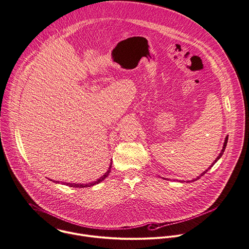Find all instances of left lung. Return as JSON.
I'll return each instance as SVG.
<instances>
[{"mask_svg":"<svg viewBox=\"0 0 249 249\" xmlns=\"http://www.w3.org/2000/svg\"><path fill=\"white\" fill-rule=\"evenodd\" d=\"M227 142H228V136H227V137H226V139H225V142H224V145H223V148H222L221 152L219 153V155L217 156V158L214 160V162H213V164H212V165L209 167V169H208L207 171H205V172H204V173H203L201 176H199L197 178H195V179H192V181H195V180L199 179V178H202V177H203V176H204V175H205V174H206V173H207L209 170H211V169L213 168V165H214V164H215V163H216V162H217V161H218V160L221 158V156L223 155V153H224V151H225V148H226V145H227ZM188 182H189V181H188Z\"/></svg>","mask_w":249,"mask_h":249,"instance_id":"8db88e82","label":"left lung"}]
</instances>
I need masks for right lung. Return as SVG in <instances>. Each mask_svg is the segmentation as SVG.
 <instances>
[{"label":"right lung","mask_w":249,"mask_h":249,"mask_svg":"<svg viewBox=\"0 0 249 249\" xmlns=\"http://www.w3.org/2000/svg\"><path fill=\"white\" fill-rule=\"evenodd\" d=\"M110 169H111V164L109 165V168H108V170H107V172L102 177V178H100L98 180H96V181H93V182H91V183H86V184H79V183H66L65 182V184L66 185H69L70 187H78V188H83V187H91V186H93V185H95V184H98V183H100L101 181H103L108 175H109V173H110ZM56 182H58L59 183V181H56Z\"/></svg>","instance_id":"obj_1"}]
</instances>
